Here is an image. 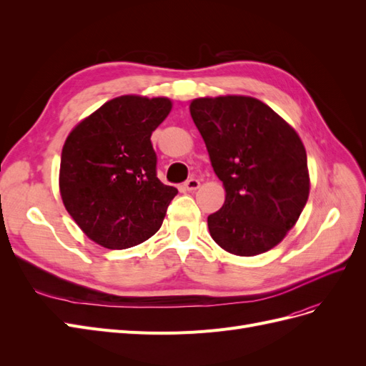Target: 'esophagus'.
Instances as JSON below:
<instances>
[{
	"label": "esophagus",
	"instance_id": "obj_1",
	"mask_svg": "<svg viewBox=\"0 0 366 366\" xmlns=\"http://www.w3.org/2000/svg\"><path fill=\"white\" fill-rule=\"evenodd\" d=\"M184 187L187 191H195V189H198V187H200V180L198 179H189V180H186V183H184Z\"/></svg>",
	"mask_w": 366,
	"mask_h": 366
}]
</instances>
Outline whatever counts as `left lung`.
I'll return each instance as SVG.
<instances>
[{"mask_svg":"<svg viewBox=\"0 0 366 366\" xmlns=\"http://www.w3.org/2000/svg\"><path fill=\"white\" fill-rule=\"evenodd\" d=\"M189 109L226 189L223 207L207 217L210 237L239 257L280 244L310 191L307 152L296 131L247 96L195 99Z\"/></svg>","mask_w":366,"mask_h":366,"instance_id":"8db88e82","label":"left lung"}]
</instances>
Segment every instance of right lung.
Segmentation results:
<instances>
[{
    "label": "right lung",
    "mask_w": 366,
    "mask_h": 366,
    "mask_svg": "<svg viewBox=\"0 0 366 366\" xmlns=\"http://www.w3.org/2000/svg\"><path fill=\"white\" fill-rule=\"evenodd\" d=\"M171 108L166 97L120 96L82 120L65 140L62 202L97 244L128 249L160 229L179 191L159 180L151 134Z\"/></svg>",
    "instance_id": "obj_1"
}]
</instances>
